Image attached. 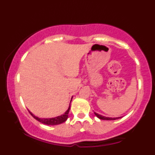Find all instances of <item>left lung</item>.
Instances as JSON below:
<instances>
[{"label": "left lung", "instance_id": "obj_1", "mask_svg": "<svg viewBox=\"0 0 155 155\" xmlns=\"http://www.w3.org/2000/svg\"><path fill=\"white\" fill-rule=\"evenodd\" d=\"M94 114L96 115V117L99 118L100 119H102V120H116L118 119H120V118L121 117H117V118H110V117H104L102 116V115L100 114H98L96 112H94Z\"/></svg>", "mask_w": 155, "mask_h": 155}]
</instances>
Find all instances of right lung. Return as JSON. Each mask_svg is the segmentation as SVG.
Listing matches in <instances>:
<instances>
[{"instance_id":"right-lung-1","label":"right lung","mask_w":155,"mask_h":155,"mask_svg":"<svg viewBox=\"0 0 155 155\" xmlns=\"http://www.w3.org/2000/svg\"><path fill=\"white\" fill-rule=\"evenodd\" d=\"M72 99H71V101H72ZM71 101H70V102H71ZM70 108V103L69 108L68 110H67V111L65 112V113H64V114L60 115V116H58L57 117L51 118V119H40V118H38L37 117H35V115L32 114V112H30V111H29V112L36 120H37L38 121L41 122L42 123H43V124L48 125H56L61 124V123H62L66 121L67 119H68Z\"/></svg>"}]
</instances>
